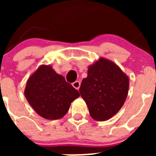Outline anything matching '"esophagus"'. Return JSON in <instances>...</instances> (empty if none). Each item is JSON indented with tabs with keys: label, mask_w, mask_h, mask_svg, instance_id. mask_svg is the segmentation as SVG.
Masks as SVG:
<instances>
[{
	"label": "esophagus",
	"mask_w": 156,
	"mask_h": 156,
	"mask_svg": "<svg viewBox=\"0 0 156 156\" xmlns=\"http://www.w3.org/2000/svg\"><path fill=\"white\" fill-rule=\"evenodd\" d=\"M73 86L74 88H76V90H79L80 87V81H75L74 83H73Z\"/></svg>",
	"instance_id": "34e87169"
}]
</instances>
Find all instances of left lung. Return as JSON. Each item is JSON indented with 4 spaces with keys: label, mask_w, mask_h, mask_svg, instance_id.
Segmentation results:
<instances>
[{
    "label": "left lung",
    "mask_w": 156,
    "mask_h": 156,
    "mask_svg": "<svg viewBox=\"0 0 156 156\" xmlns=\"http://www.w3.org/2000/svg\"><path fill=\"white\" fill-rule=\"evenodd\" d=\"M129 77L113 62L105 58L88 66L87 77L80 88L94 119L105 121L120 110L128 94Z\"/></svg>",
    "instance_id": "left-lung-1"
}]
</instances>
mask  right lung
<instances>
[{"mask_svg": "<svg viewBox=\"0 0 156 156\" xmlns=\"http://www.w3.org/2000/svg\"><path fill=\"white\" fill-rule=\"evenodd\" d=\"M29 104L41 117L61 119L80 93L51 65H41L28 79L24 90Z\"/></svg>", "mask_w": 156, "mask_h": 156, "instance_id": "right-lung-1", "label": "right lung"}]
</instances>
